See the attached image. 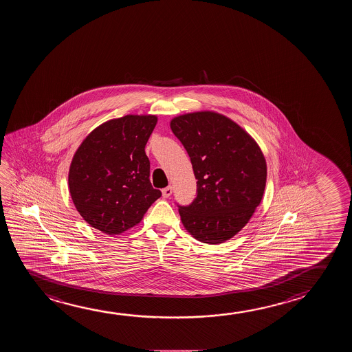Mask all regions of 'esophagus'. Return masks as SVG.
<instances>
[{
    "label": "esophagus",
    "instance_id": "1",
    "mask_svg": "<svg viewBox=\"0 0 352 352\" xmlns=\"http://www.w3.org/2000/svg\"><path fill=\"white\" fill-rule=\"evenodd\" d=\"M173 192V189H172V186H167V188H164L162 190V196L164 199H168L169 196L172 195Z\"/></svg>",
    "mask_w": 352,
    "mask_h": 352
}]
</instances>
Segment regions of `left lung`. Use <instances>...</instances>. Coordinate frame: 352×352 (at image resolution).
Listing matches in <instances>:
<instances>
[{"label":"left lung","mask_w":352,"mask_h":352,"mask_svg":"<svg viewBox=\"0 0 352 352\" xmlns=\"http://www.w3.org/2000/svg\"><path fill=\"white\" fill-rule=\"evenodd\" d=\"M170 129L189 153L197 196L179 206L184 228L196 240L219 245L250 221L266 185V161L254 139L231 118L214 111L184 113Z\"/></svg>","instance_id":"1"}]
</instances>
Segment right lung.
<instances>
[{
  "instance_id": "obj_1",
  "label": "right lung",
  "mask_w": 352,
  "mask_h": 352,
  "mask_svg": "<svg viewBox=\"0 0 352 352\" xmlns=\"http://www.w3.org/2000/svg\"><path fill=\"white\" fill-rule=\"evenodd\" d=\"M156 115H126L89 133L72 157L69 191L77 212L102 234H120L143 219L161 191L150 183L145 145Z\"/></svg>"
}]
</instances>
